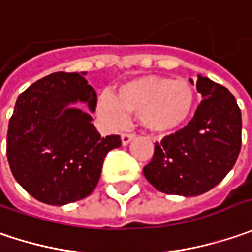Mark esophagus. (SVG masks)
Listing matches in <instances>:
<instances>
[{"instance_id": "34e87169", "label": "esophagus", "mask_w": 252, "mask_h": 252, "mask_svg": "<svg viewBox=\"0 0 252 252\" xmlns=\"http://www.w3.org/2000/svg\"><path fill=\"white\" fill-rule=\"evenodd\" d=\"M134 134H126V132H124V134H121V142H123V145H128L132 139H134Z\"/></svg>"}]
</instances>
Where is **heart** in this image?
I'll use <instances>...</instances> for the list:
<instances>
[{"instance_id": "obj_1", "label": "heart", "mask_w": 252, "mask_h": 252, "mask_svg": "<svg viewBox=\"0 0 252 252\" xmlns=\"http://www.w3.org/2000/svg\"><path fill=\"white\" fill-rule=\"evenodd\" d=\"M196 103V89L188 80L144 76L121 84L117 97L111 93L101 94L97 110L114 126H124L128 114H134L151 131L172 132L189 121Z\"/></svg>"}]
</instances>
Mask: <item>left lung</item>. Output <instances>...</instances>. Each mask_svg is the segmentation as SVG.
Returning a JSON list of instances; mask_svg holds the SVG:
<instances>
[{
    "instance_id": "1",
    "label": "left lung",
    "mask_w": 252,
    "mask_h": 252,
    "mask_svg": "<svg viewBox=\"0 0 252 252\" xmlns=\"http://www.w3.org/2000/svg\"><path fill=\"white\" fill-rule=\"evenodd\" d=\"M203 100L188 126L155 142L144 166L147 181L166 194L197 196L213 189L234 166L241 149V111L224 86L197 77Z\"/></svg>"
}]
</instances>
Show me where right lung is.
Returning <instances> with one entry per match:
<instances>
[{"label": "right lung", "instance_id": "right-lung-1", "mask_svg": "<svg viewBox=\"0 0 252 252\" xmlns=\"http://www.w3.org/2000/svg\"><path fill=\"white\" fill-rule=\"evenodd\" d=\"M86 73L58 71L19 94L6 134V157L17 182L36 200L62 206L84 199L97 186L105 155L121 145L120 135L103 138L92 115L97 94Z\"/></svg>", "mask_w": 252, "mask_h": 252}]
</instances>
